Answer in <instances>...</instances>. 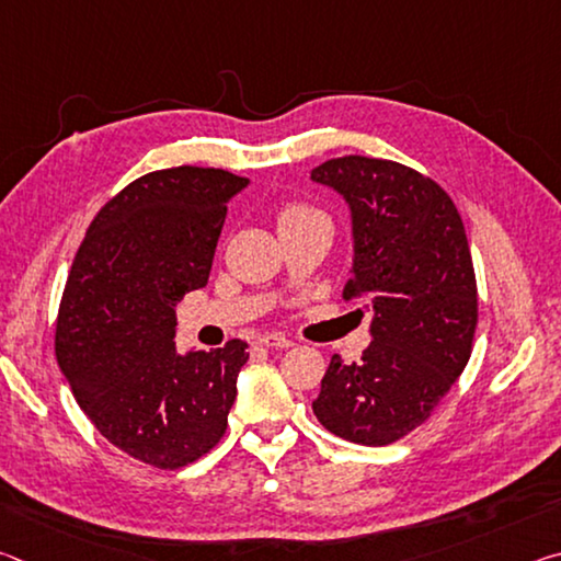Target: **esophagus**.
Listing matches in <instances>:
<instances>
[{
	"mask_svg": "<svg viewBox=\"0 0 561 561\" xmlns=\"http://www.w3.org/2000/svg\"><path fill=\"white\" fill-rule=\"evenodd\" d=\"M260 346H267V348H289L291 346V339L282 336V334H262L257 339Z\"/></svg>",
	"mask_w": 561,
	"mask_h": 561,
	"instance_id": "34e87169",
	"label": "esophagus"
}]
</instances>
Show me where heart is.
<instances>
[{
    "instance_id": "1",
    "label": "heart",
    "mask_w": 561,
    "mask_h": 561,
    "mask_svg": "<svg viewBox=\"0 0 561 561\" xmlns=\"http://www.w3.org/2000/svg\"><path fill=\"white\" fill-rule=\"evenodd\" d=\"M311 220H327V215L319 210V207L301 203V201H289L284 203L277 210V225L279 227H289V225H301V222H311Z\"/></svg>"
}]
</instances>
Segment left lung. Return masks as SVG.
Here are the masks:
<instances>
[{"instance_id": "8db88e82", "label": "left lung", "mask_w": 561, "mask_h": 561, "mask_svg": "<svg viewBox=\"0 0 561 561\" xmlns=\"http://www.w3.org/2000/svg\"><path fill=\"white\" fill-rule=\"evenodd\" d=\"M346 197L354 270L344 301L374 304L371 346L339 354L311 408L339 438L388 445L425 423L462 374L478 327V282L460 213L433 178L396 160L344 156L311 170Z\"/></svg>"}]
</instances>
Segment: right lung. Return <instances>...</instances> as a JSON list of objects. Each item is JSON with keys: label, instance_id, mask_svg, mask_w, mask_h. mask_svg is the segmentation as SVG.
<instances>
[{"label": "right lung", "instance_id": "add662e5", "mask_svg": "<svg viewBox=\"0 0 561 561\" xmlns=\"http://www.w3.org/2000/svg\"><path fill=\"white\" fill-rule=\"evenodd\" d=\"M250 183L220 168L153 170L113 195L76 252L56 360L111 445L160 470L222 440L247 344L175 351V304L207 284L227 203Z\"/></svg>", "mask_w": 561, "mask_h": 561}]
</instances>
